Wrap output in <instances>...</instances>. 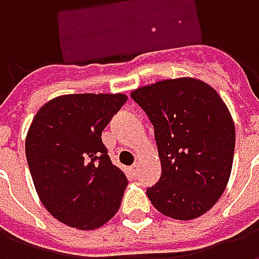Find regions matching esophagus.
I'll return each mask as SVG.
<instances>
[{
    "instance_id": "obj_1",
    "label": "esophagus",
    "mask_w": 259,
    "mask_h": 259,
    "mask_svg": "<svg viewBox=\"0 0 259 259\" xmlns=\"http://www.w3.org/2000/svg\"><path fill=\"white\" fill-rule=\"evenodd\" d=\"M139 169H140V165H139V163H135V165L132 166V172H133V174H137Z\"/></svg>"
}]
</instances>
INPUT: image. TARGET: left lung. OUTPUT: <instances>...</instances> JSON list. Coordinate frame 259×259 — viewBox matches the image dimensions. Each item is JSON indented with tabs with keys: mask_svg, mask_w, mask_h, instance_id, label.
Returning <instances> with one entry per match:
<instances>
[{
	"mask_svg": "<svg viewBox=\"0 0 259 259\" xmlns=\"http://www.w3.org/2000/svg\"><path fill=\"white\" fill-rule=\"evenodd\" d=\"M151 120L162 175L147 189L158 211L190 221L217 204L232 172L236 130L217 91L204 81L180 77L132 93Z\"/></svg>",
	"mask_w": 259,
	"mask_h": 259,
	"instance_id": "8db88e82",
	"label": "left lung"
}]
</instances>
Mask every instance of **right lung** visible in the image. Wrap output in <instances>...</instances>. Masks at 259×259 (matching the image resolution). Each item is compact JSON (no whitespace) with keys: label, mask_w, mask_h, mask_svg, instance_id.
Wrapping results in <instances>:
<instances>
[{"label":"right lung","mask_w":259,"mask_h":259,"mask_svg":"<svg viewBox=\"0 0 259 259\" xmlns=\"http://www.w3.org/2000/svg\"><path fill=\"white\" fill-rule=\"evenodd\" d=\"M124 94H68L42 105L26 137V158L42 205L59 222L91 230L118 212L127 179L108 155L102 130Z\"/></svg>","instance_id":"right-lung-1"}]
</instances>
